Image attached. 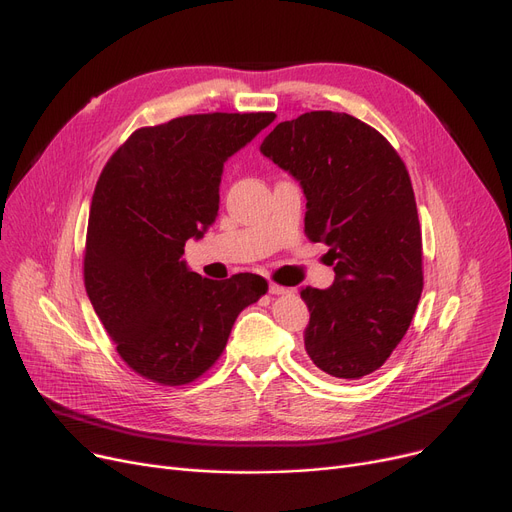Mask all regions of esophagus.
Masks as SVG:
<instances>
[{"label":"esophagus","instance_id":"esophagus-1","mask_svg":"<svg viewBox=\"0 0 512 512\" xmlns=\"http://www.w3.org/2000/svg\"><path fill=\"white\" fill-rule=\"evenodd\" d=\"M290 290L286 286H280L276 282H270V294H288Z\"/></svg>","mask_w":512,"mask_h":512}]
</instances>
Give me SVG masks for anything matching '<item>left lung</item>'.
I'll list each match as a JSON object with an SVG mask.
<instances>
[{
  "mask_svg": "<svg viewBox=\"0 0 512 512\" xmlns=\"http://www.w3.org/2000/svg\"><path fill=\"white\" fill-rule=\"evenodd\" d=\"M261 153L307 197L305 234L330 247L334 284L303 288L305 351L336 380L380 369L407 334L423 290L421 226L405 161L369 124L340 112L280 122Z\"/></svg>",
  "mask_w": 512,
  "mask_h": 512,
  "instance_id": "left-lung-1",
  "label": "left lung"
}]
</instances>
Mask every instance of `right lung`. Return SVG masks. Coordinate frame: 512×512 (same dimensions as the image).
Masks as SVG:
<instances>
[{
    "label": "right lung",
    "mask_w": 512,
    "mask_h": 512,
    "mask_svg": "<svg viewBox=\"0 0 512 512\" xmlns=\"http://www.w3.org/2000/svg\"><path fill=\"white\" fill-rule=\"evenodd\" d=\"M274 120V112H213L139 128L97 180L85 288L122 361L155 384L201 378L238 313L267 292L257 274L209 280L180 257L215 222L224 161Z\"/></svg>",
    "instance_id": "right-lung-1"
}]
</instances>
